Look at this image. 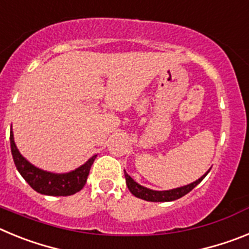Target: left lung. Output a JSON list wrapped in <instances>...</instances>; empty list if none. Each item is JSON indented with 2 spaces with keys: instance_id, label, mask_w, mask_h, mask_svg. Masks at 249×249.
Returning a JSON list of instances; mask_svg holds the SVG:
<instances>
[{
  "instance_id": "8db88e82",
  "label": "left lung",
  "mask_w": 249,
  "mask_h": 249,
  "mask_svg": "<svg viewBox=\"0 0 249 249\" xmlns=\"http://www.w3.org/2000/svg\"><path fill=\"white\" fill-rule=\"evenodd\" d=\"M210 171H207V173ZM207 173H204L201 178H198L196 182H192V183L187 184V186L183 187H178V188H173V190L169 191H153L149 190V188H146V187L141 186L138 184L135 179H132L131 176L124 171V177H126V184L128 187L129 192L132 195L137 197V198L144 199V201L148 202H171L176 201V199L181 198L183 196H186L187 193H190L191 191L195 188L199 182L207 176Z\"/></svg>"
}]
</instances>
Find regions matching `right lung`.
I'll return each mask as SVG.
<instances>
[{"mask_svg":"<svg viewBox=\"0 0 249 249\" xmlns=\"http://www.w3.org/2000/svg\"><path fill=\"white\" fill-rule=\"evenodd\" d=\"M11 152L13 162L25 181L34 188L36 192L46 196H71L80 192L87 182L89 169L97 156H92L85 164L68 173H52L39 169L30 163L17 149L13 132H10Z\"/></svg>","mask_w":249,"mask_h":249,"instance_id":"1","label":"right lung"}]
</instances>
